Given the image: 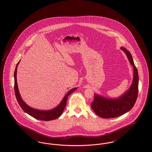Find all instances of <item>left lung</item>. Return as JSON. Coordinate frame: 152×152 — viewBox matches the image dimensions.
Instances as JSON below:
<instances>
[{"label": "left lung", "mask_w": 152, "mask_h": 152, "mask_svg": "<svg viewBox=\"0 0 152 152\" xmlns=\"http://www.w3.org/2000/svg\"><path fill=\"white\" fill-rule=\"evenodd\" d=\"M124 52L133 68V79L129 89L117 99H107L95 94L91 103V108L94 113L104 118H115L121 116L129 111L136 101L138 92V74L130 52L124 47Z\"/></svg>", "instance_id": "obj_1"}]
</instances>
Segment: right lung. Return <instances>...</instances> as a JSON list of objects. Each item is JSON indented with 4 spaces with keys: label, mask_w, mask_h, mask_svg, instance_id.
<instances>
[{
    "label": "right lung",
    "mask_w": 152,
    "mask_h": 152,
    "mask_svg": "<svg viewBox=\"0 0 152 152\" xmlns=\"http://www.w3.org/2000/svg\"><path fill=\"white\" fill-rule=\"evenodd\" d=\"M19 62L20 61L17 63L15 68V71L14 90L16 100L22 109L30 116L40 120L50 121V120L56 119L57 118L59 117L61 115L63 110H64L66 107V100L68 96L73 92L75 90H76L77 88H74L72 89H71L66 94H65L64 97L63 98L62 101H61L60 104L58 105V106H57L55 108L53 109L52 110H40L32 108L28 106L27 104H26V102L22 100V97L19 92L18 84H17V80H16V73H17V68Z\"/></svg>",
    "instance_id": "right-lung-1"
}]
</instances>
